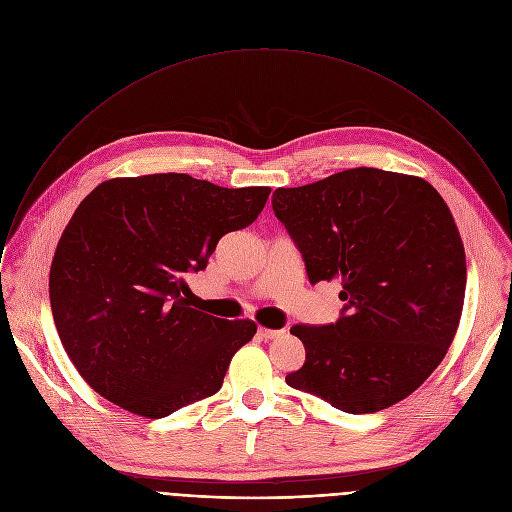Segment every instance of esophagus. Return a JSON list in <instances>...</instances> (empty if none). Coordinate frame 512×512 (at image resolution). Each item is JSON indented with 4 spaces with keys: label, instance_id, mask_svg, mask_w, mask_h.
I'll return each instance as SVG.
<instances>
[{
    "label": "esophagus",
    "instance_id": "obj_1",
    "mask_svg": "<svg viewBox=\"0 0 512 512\" xmlns=\"http://www.w3.org/2000/svg\"><path fill=\"white\" fill-rule=\"evenodd\" d=\"M257 334L263 338V340H273L277 338L279 334H283V330H271V328H259Z\"/></svg>",
    "mask_w": 512,
    "mask_h": 512
}]
</instances>
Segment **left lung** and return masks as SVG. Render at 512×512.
<instances>
[{
  "mask_svg": "<svg viewBox=\"0 0 512 512\" xmlns=\"http://www.w3.org/2000/svg\"><path fill=\"white\" fill-rule=\"evenodd\" d=\"M271 204L310 283L338 279L344 302L334 324L291 328L306 362L285 383L356 415L409 397L444 360L464 306L466 253L444 198L423 178L354 168L277 188Z\"/></svg>",
  "mask_w": 512,
  "mask_h": 512,
  "instance_id": "left-lung-1",
  "label": "left lung"
}]
</instances>
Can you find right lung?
Listing matches in <instances>:
<instances>
[{"mask_svg":"<svg viewBox=\"0 0 512 512\" xmlns=\"http://www.w3.org/2000/svg\"><path fill=\"white\" fill-rule=\"evenodd\" d=\"M271 188H223L188 174L113 178L68 221L50 267L60 342L111 403L166 417L223 385L257 326L190 308L186 275L249 227Z\"/></svg>","mask_w":512,"mask_h":512,"instance_id":"obj_1","label":"right lung"}]
</instances>
